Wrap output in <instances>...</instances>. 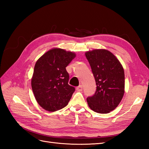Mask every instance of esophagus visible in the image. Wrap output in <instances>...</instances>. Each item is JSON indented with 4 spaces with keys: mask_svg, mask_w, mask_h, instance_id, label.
Listing matches in <instances>:
<instances>
[{
    "mask_svg": "<svg viewBox=\"0 0 149 149\" xmlns=\"http://www.w3.org/2000/svg\"><path fill=\"white\" fill-rule=\"evenodd\" d=\"M76 90L78 91H83V86H82V85H79V86L76 88Z\"/></svg>",
    "mask_w": 149,
    "mask_h": 149,
    "instance_id": "esophagus-1",
    "label": "esophagus"
}]
</instances>
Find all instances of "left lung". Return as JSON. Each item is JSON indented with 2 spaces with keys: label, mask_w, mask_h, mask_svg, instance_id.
I'll list each match as a JSON object with an SVG mask.
<instances>
[{
  "label": "left lung",
  "mask_w": 149,
  "mask_h": 149,
  "mask_svg": "<svg viewBox=\"0 0 149 149\" xmlns=\"http://www.w3.org/2000/svg\"><path fill=\"white\" fill-rule=\"evenodd\" d=\"M97 85L93 96L87 98L93 111L108 113L122 100L125 88L124 70L115 55L105 49H95L85 53Z\"/></svg>",
  "instance_id": "1"
}]
</instances>
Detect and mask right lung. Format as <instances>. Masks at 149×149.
I'll list each match as a JSON object with an SVG mask.
<instances>
[{
    "label": "right lung",
    "mask_w": 149,
    "mask_h": 149,
    "mask_svg": "<svg viewBox=\"0 0 149 149\" xmlns=\"http://www.w3.org/2000/svg\"><path fill=\"white\" fill-rule=\"evenodd\" d=\"M75 54L61 49H52L40 57L34 66L31 86L39 105L49 111L65 107L75 88L68 84L66 70Z\"/></svg>",
    "instance_id": "add662e5"
}]
</instances>
